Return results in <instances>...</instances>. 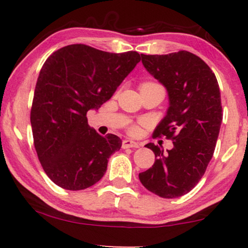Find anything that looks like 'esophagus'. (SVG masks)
<instances>
[{
  "instance_id": "obj_1",
  "label": "esophagus",
  "mask_w": 248,
  "mask_h": 248,
  "mask_svg": "<svg viewBox=\"0 0 248 248\" xmlns=\"http://www.w3.org/2000/svg\"><path fill=\"white\" fill-rule=\"evenodd\" d=\"M122 147H123L124 149L139 148V147H140V143H138V142H135L133 140H130V139H126V140L123 141V144H122Z\"/></svg>"
}]
</instances>
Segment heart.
<instances>
[{
  "label": "heart",
  "mask_w": 248,
  "mask_h": 248,
  "mask_svg": "<svg viewBox=\"0 0 248 248\" xmlns=\"http://www.w3.org/2000/svg\"><path fill=\"white\" fill-rule=\"evenodd\" d=\"M135 131H137V127H133V128H132V132H135Z\"/></svg>",
  "instance_id": "heart-1"
}]
</instances>
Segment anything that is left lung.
<instances>
[{"label": "left lung", "instance_id": "1", "mask_svg": "<svg viewBox=\"0 0 248 248\" xmlns=\"http://www.w3.org/2000/svg\"><path fill=\"white\" fill-rule=\"evenodd\" d=\"M141 57L168 93L166 116L155 135L172 139L174 148L165 152L154 143L145 145L155 152V164L139 178L155 195L175 199L198 184L215 152L222 122L219 84L208 64L186 50Z\"/></svg>", "mask_w": 248, "mask_h": 248}]
</instances>
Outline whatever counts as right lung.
Returning <instances> with one entry per match:
<instances>
[{
    "label": "right lung",
    "instance_id": "right-lung-1",
    "mask_svg": "<svg viewBox=\"0 0 248 248\" xmlns=\"http://www.w3.org/2000/svg\"><path fill=\"white\" fill-rule=\"evenodd\" d=\"M140 60L138 52L115 54L74 44L44 63L30 123L40 164L60 187L80 191L103 178L122 140L97 133L86 115L110 99Z\"/></svg>",
    "mask_w": 248,
    "mask_h": 248
}]
</instances>
